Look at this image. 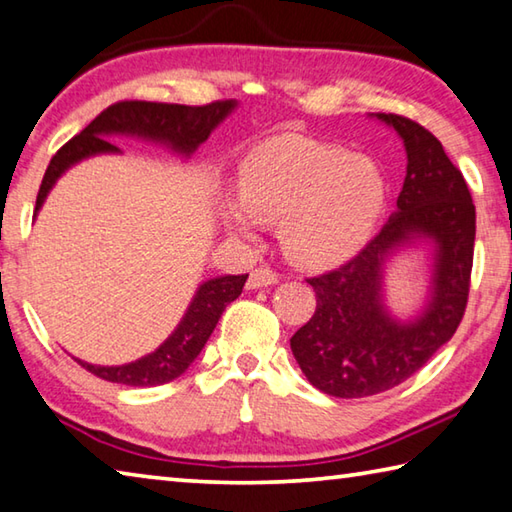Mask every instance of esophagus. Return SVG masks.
Wrapping results in <instances>:
<instances>
[{
	"mask_svg": "<svg viewBox=\"0 0 512 512\" xmlns=\"http://www.w3.org/2000/svg\"><path fill=\"white\" fill-rule=\"evenodd\" d=\"M276 281H279V274L272 272V270H267V267H256V270L249 274L247 288H249V290L267 288V285H274Z\"/></svg>",
	"mask_w": 512,
	"mask_h": 512,
	"instance_id": "esophagus-1",
	"label": "esophagus"
}]
</instances>
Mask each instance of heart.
Here are the masks:
<instances>
[{"label":"heart","mask_w":512,"mask_h":512,"mask_svg":"<svg viewBox=\"0 0 512 512\" xmlns=\"http://www.w3.org/2000/svg\"><path fill=\"white\" fill-rule=\"evenodd\" d=\"M387 200V175L373 159L276 134L242 159L238 197H224L220 218L236 238H254L258 222H281V242L294 261L330 267L364 249Z\"/></svg>","instance_id":"b5f03b06"}]
</instances>
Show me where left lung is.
<instances>
[{"label":"left lung","mask_w":512,"mask_h":512,"mask_svg":"<svg viewBox=\"0 0 512 512\" xmlns=\"http://www.w3.org/2000/svg\"><path fill=\"white\" fill-rule=\"evenodd\" d=\"M405 143L407 175L396 211L353 261L308 279L317 310L290 339L308 382L335 398L398 387L452 339L468 303L474 231L470 188L432 132L398 114H371ZM430 249L428 294L414 316L386 306L388 265L411 248Z\"/></svg>","instance_id":"obj_1"}]
</instances>
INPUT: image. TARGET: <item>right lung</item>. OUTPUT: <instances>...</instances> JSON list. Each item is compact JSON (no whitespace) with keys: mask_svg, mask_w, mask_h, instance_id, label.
Returning <instances> with one entry per match:
<instances>
[{"mask_svg":"<svg viewBox=\"0 0 512 512\" xmlns=\"http://www.w3.org/2000/svg\"><path fill=\"white\" fill-rule=\"evenodd\" d=\"M236 107L238 101H218L202 107L148 101H123L110 105L53 155L42 179L38 202H35V215L42 209L51 188L71 166L96 155H121V150L107 141V137H116V134L119 137H137L164 146L182 159H191L193 152L211 137V132ZM245 281L247 274H227L197 285L177 328L166 337L164 344L139 357V360L121 366H101L83 360H78V364L101 380L125 384V387H157V384L175 380L202 353L206 339L218 326L224 308L240 297Z\"/></svg>","mask_w":512,"mask_h":512,"instance_id":"1","label":"right lung"}]
</instances>
